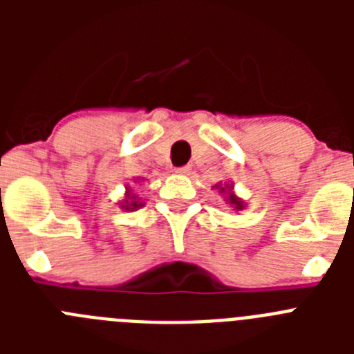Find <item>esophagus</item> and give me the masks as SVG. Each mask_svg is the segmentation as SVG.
<instances>
[{"instance_id":"esophagus-1","label":"esophagus","mask_w":354,"mask_h":354,"mask_svg":"<svg viewBox=\"0 0 354 354\" xmlns=\"http://www.w3.org/2000/svg\"><path fill=\"white\" fill-rule=\"evenodd\" d=\"M189 171H192V167H189V165H186V167L175 168V174H180V175H187Z\"/></svg>"}]
</instances>
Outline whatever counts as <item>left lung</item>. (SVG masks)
I'll list each match as a JSON object with an SVG mask.
<instances>
[{
  "mask_svg": "<svg viewBox=\"0 0 354 354\" xmlns=\"http://www.w3.org/2000/svg\"><path fill=\"white\" fill-rule=\"evenodd\" d=\"M214 189H218V192L221 193V195L225 196V202H227L230 207H234L236 211H243V209L246 207L245 200L239 198V196L234 193V186L232 184H225V186H221V184H216Z\"/></svg>",
  "mask_w": 354,
  "mask_h": 354,
  "instance_id": "left-lung-1",
  "label": "left lung"
}]
</instances>
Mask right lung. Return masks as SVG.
Returning <instances> with one entry per match:
<instances>
[{
  "mask_svg": "<svg viewBox=\"0 0 354 354\" xmlns=\"http://www.w3.org/2000/svg\"><path fill=\"white\" fill-rule=\"evenodd\" d=\"M142 179H134V183H140ZM118 207L124 209V211H136V209L143 207V202L134 195L131 186H126V196L118 202Z\"/></svg>",
  "mask_w": 354,
  "mask_h": 354,
  "instance_id": "obj_1",
  "label": "right lung"
}]
</instances>
